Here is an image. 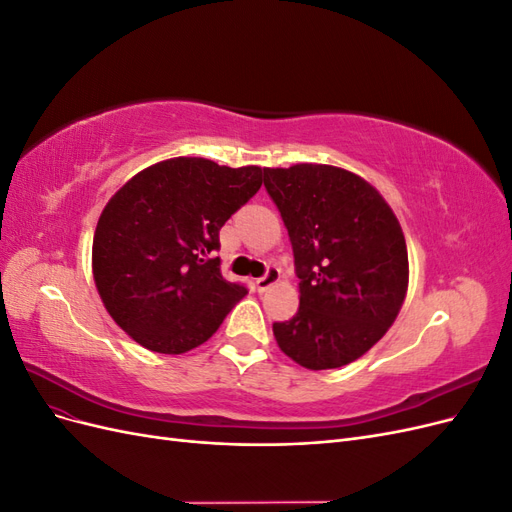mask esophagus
<instances>
[{"label":"esophagus","mask_w":512,"mask_h":512,"mask_svg":"<svg viewBox=\"0 0 512 512\" xmlns=\"http://www.w3.org/2000/svg\"><path fill=\"white\" fill-rule=\"evenodd\" d=\"M277 280H280V269L269 267V269H267V273L262 275V277H258V280L254 282V286H256V290H258V292H265L267 288H271L273 284H277Z\"/></svg>","instance_id":"1"}]
</instances>
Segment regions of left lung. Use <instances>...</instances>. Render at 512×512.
Listing matches in <instances>:
<instances>
[{
  "label": "left lung",
  "mask_w": 512,
  "mask_h": 512,
  "mask_svg": "<svg viewBox=\"0 0 512 512\" xmlns=\"http://www.w3.org/2000/svg\"><path fill=\"white\" fill-rule=\"evenodd\" d=\"M299 275V309L275 322L280 350L305 369L348 365L378 344L408 292V247L393 209L346 168H265Z\"/></svg>",
  "instance_id": "1"
}]
</instances>
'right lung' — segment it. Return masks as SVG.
I'll return each mask as SVG.
<instances>
[{"label":"right lung","instance_id":"right-lung-1","mask_svg":"<svg viewBox=\"0 0 512 512\" xmlns=\"http://www.w3.org/2000/svg\"><path fill=\"white\" fill-rule=\"evenodd\" d=\"M262 185L260 166L170 158L108 200L91 247L106 312L136 344L183 354L220 329L245 286L222 277L220 228Z\"/></svg>","mask_w":512,"mask_h":512}]
</instances>
